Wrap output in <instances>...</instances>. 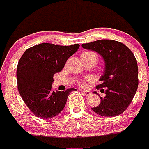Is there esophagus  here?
I'll return each mask as SVG.
<instances>
[{"label":"esophagus","mask_w":149,"mask_h":149,"mask_svg":"<svg viewBox=\"0 0 149 149\" xmlns=\"http://www.w3.org/2000/svg\"><path fill=\"white\" fill-rule=\"evenodd\" d=\"M82 92H83V94L85 96H89L90 94H91V92H90L89 91H86V90H83Z\"/></svg>","instance_id":"34e87169"}]
</instances>
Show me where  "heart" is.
Returning a JSON list of instances; mask_svg holds the SVG:
<instances>
[{"label": "heart", "mask_w": 149, "mask_h": 149, "mask_svg": "<svg viewBox=\"0 0 149 149\" xmlns=\"http://www.w3.org/2000/svg\"><path fill=\"white\" fill-rule=\"evenodd\" d=\"M95 55V54L93 53V52H84V53L82 54L81 58H87V57L91 56V55ZM79 86H82V87L86 86V83L85 80H81L79 82Z\"/></svg>", "instance_id": "heart-1"}]
</instances>
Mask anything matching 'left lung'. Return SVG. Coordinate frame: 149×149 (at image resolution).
I'll return each mask as SVG.
<instances>
[{"label": "left lung", "instance_id": "left-lung-1", "mask_svg": "<svg viewBox=\"0 0 149 149\" xmlns=\"http://www.w3.org/2000/svg\"><path fill=\"white\" fill-rule=\"evenodd\" d=\"M84 49L94 50L102 56L105 69L96 86L104 92L101 103L91 108L98 115L115 117L123 113L133 100L139 86V70L132 51L120 42L100 40L82 44ZM104 88L105 91L102 89Z\"/></svg>", "mask_w": 149, "mask_h": 149}]
</instances>
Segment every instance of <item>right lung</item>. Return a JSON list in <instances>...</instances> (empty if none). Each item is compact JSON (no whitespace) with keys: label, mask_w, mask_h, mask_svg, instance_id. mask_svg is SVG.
Returning <instances> with one entry per match:
<instances>
[{"label":"right lung","mask_w":149,"mask_h":149,"mask_svg":"<svg viewBox=\"0 0 149 149\" xmlns=\"http://www.w3.org/2000/svg\"><path fill=\"white\" fill-rule=\"evenodd\" d=\"M79 46V44L61 46L42 43L24 52L16 68L18 90L35 116L50 119L63 109L68 97L75 88L52 91L53 76L63 68L67 60Z\"/></svg>","instance_id":"1"}]
</instances>
